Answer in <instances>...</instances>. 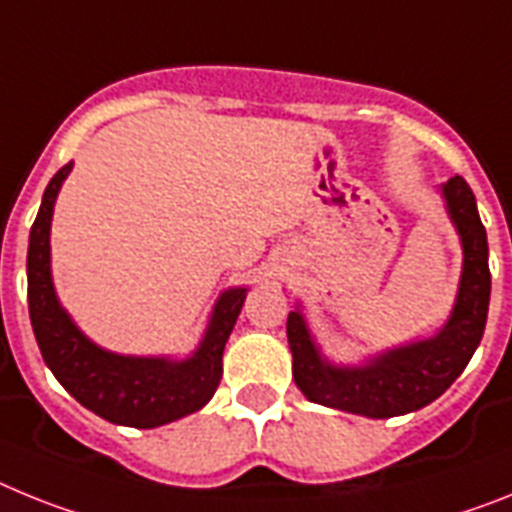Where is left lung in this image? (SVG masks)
<instances>
[{
  "label": "left lung",
  "instance_id": "1",
  "mask_svg": "<svg viewBox=\"0 0 512 512\" xmlns=\"http://www.w3.org/2000/svg\"><path fill=\"white\" fill-rule=\"evenodd\" d=\"M443 195L464 244L459 299L446 327L430 340L389 350L368 366L337 368L314 348L304 317L291 311L286 332L293 353V381L309 402L376 420L407 415L441 397L471 361L490 309L487 231L464 177H451L443 185Z\"/></svg>",
  "mask_w": 512,
  "mask_h": 512
}]
</instances>
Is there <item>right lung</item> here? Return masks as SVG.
Instances as JSON below:
<instances>
[{"label": "right lung", "instance_id": "1", "mask_svg": "<svg viewBox=\"0 0 512 512\" xmlns=\"http://www.w3.org/2000/svg\"><path fill=\"white\" fill-rule=\"evenodd\" d=\"M69 172L71 162L51 177L30 229L28 309L43 361L71 397L115 425L157 428L198 412L219 389L224 373L221 355L237 324L247 288L221 293L201 348L188 361L131 358L97 348L61 309L51 283V213Z\"/></svg>", "mask_w": 512, "mask_h": 512}]
</instances>
